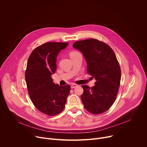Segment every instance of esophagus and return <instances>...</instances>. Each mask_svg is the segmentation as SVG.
I'll return each mask as SVG.
<instances>
[{
	"mask_svg": "<svg viewBox=\"0 0 147 147\" xmlns=\"http://www.w3.org/2000/svg\"><path fill=\"white\" fill-rule=\"evenodd\" d=\"M77 86V85L76 84H72L71 85V88H76Z\"/></svg>",
	"mask_w": 147,
	"mask_h": 147,
	"instance_id": "esophagus-1",
	"label": "esophagus"
}]
</instances>
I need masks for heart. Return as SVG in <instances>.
<instances>
[{"mask_svg":"<svg viewBox=\"0 0 147 147\" xmlns=\"http://www.w3.org/2000/svg\"><path fill=\"white\" fill-rule=\"evenodd\" d=\"M79 53L78 52H77V51H71L70 53V56H72V55H75V54H77V53Z\"/></svg>","mask_w":147,"mask_h":147,"instance_id":"heart-1","label":"heart"}]
</instances>
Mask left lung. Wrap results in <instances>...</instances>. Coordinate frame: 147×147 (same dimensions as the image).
Masks as SVG:
<instances>
[{"label":"left lung","instance_id":"1","mask_svg":"<svg viewBox=\"0 0 147 147\" xmlns=\"http://www.w3.org/2000/svg\"><path fill=\"white\" fill-rule=\"evenodd\" d=\"M73 47L82 53L87 73L96 80L91 88L81 86L84 107L94 115L105 112L115 102L120 84L121 69L115 53L107 44L93 38L75 42Z\"/></svg>","mask_w":147,"mask_h":147}]
</instances>
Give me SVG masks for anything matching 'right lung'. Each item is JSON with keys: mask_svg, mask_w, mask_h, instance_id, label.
Listing matches in <instances>:
<instances>
[{"mask_svg": "<svg viewBox=\"0 0 147 147\" xmlns=\"http://www.w3.org/2000/svg\"><path fill=\"white\" fill-rule=\"evenodd\" d=\"M68 44L45 43L35 48L28 59L25 78L30 98L38 111L48 116L57 115L63 111L70 94V85L55 84L51 77L56 70L58 53Z\"/></svg>", "mask_w": 147, "mask_h": 147, "instance_id": "add662e5", "label": "right lung"}]
</instances>
